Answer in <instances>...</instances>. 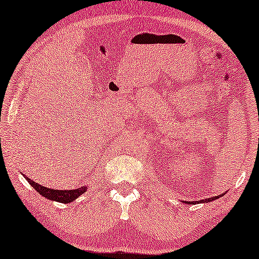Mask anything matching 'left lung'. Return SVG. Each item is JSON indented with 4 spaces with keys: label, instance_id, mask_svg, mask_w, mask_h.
Segmentation results:
<instances>
[{
    "label": "left lung",
    "instance_id": "8db88e82",
    "mask_svg": "<svg viewBox=\"0 0 259 259\" xmlns=\"http://www.w3.org/2000/svg\"><path fill=\"white\" fill-rule=\"evenodd\" d=\"M225 193H222V194H219V196H215V197H211V198H205V199H203V200H199V201H184V203H186V204H196V203H210V201H212V200H215V199H218L219 197H223L224 196Z\"/></svg>",
    "mask_w": 259,
    "mask_h": 259
}]
</instances>
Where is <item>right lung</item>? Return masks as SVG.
<instances>
[{"label":"right lung","instance_id":"obj_1","mask_svg":"<svg viewBox=\"0 0 259 259\" xmlns=\"http://www.w3.org/2000/svg\"><path fill=\"white\" fill-rule=\"evenodd\" d=\"M23 177L27 179V182L41 194L42 197L47 198L49 200L59 201V203H63V204L72 203V201L75 200L76 198H79L81 194L87 191V187L84 186L79 187V189H75V190H53V189H49V187H45L40 185V184L35 183L34 180L29 179L27 176L23 175Z\"/></svg>","mask_w":259,"mask_h":259}]
</instances>
